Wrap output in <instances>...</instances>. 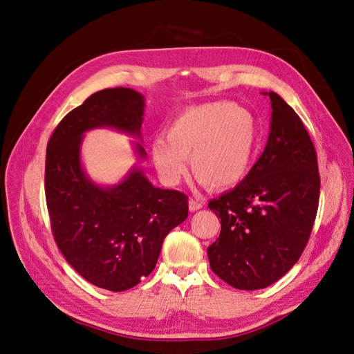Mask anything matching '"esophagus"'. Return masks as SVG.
Returning a JSON list of instances; mask_svg holds the SVG:
<instances>
[{
	"mask_svg": "<svg viewBox=\"0 0 354 354\" xmlns=\"http://www.w3.org/2000/svg\"><path fill=\"white\" fill-rule=\"evenodd\" d=\"M203 207L202 201H198V199H189V209L190 211H198Z\"/></svg>",
	"mask_w": 354,
	"mask_h": 354,
	"instance_id": "1",
	"label": "esophagus"
}]
</instances>
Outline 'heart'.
<instances>
[{
    "label": "heart",
    "instance_id": "heart-1",
    "mask_svg": "<svg viewBox=\"0 0 354 354\" xmlns=\"http://www.w3.org/2000/svg\"><path fill=\"white\" fill-rule=\"evenodd\" d=\"M259 127L251 112L232 102L194 106L171 121L167 138L151 145L153 164L168 185L192 171L211 190L238 186L252 168Z\"/></svg>",
    "mask_w": 354,
    "mask_h": 354
}]
</instances>
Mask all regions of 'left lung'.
I'll return each instance as SVG.
<instances>
[{"instance_id":"obj_1","label":"left lung","mask_w":354,"mask_h":354,"mask_svg":"<svg viewBox=\"0 0 354 354\" xmlns=\"http://www.w3.org/2000/svg\"><path fill=\"white\" fill-rule=\"evenodd\" d=\"M272 100L264 152L241 183L212 199L221 218L208 246L212 272L245 291L279 281L301 257L319 207L320 177L315 146L303 121L281 95Z\"/></svg>"}]
</instances>
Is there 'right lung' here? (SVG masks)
Wrapping results in <instances>:
<instances>
[{
	"label": "right lung",
	"instance_id": "right-lung-1",
	"mask_svg": "<svg viewBox=\"0 0 354 354\" xmlns=\"http://www.w3.org/2000/svg\"><path fill=\"white\" fill-rule=\"evenodd\" d=\"M145 97L131 88L91 94L56 127L47 145L46 199L51 232L85 281L120 292L155 269L167 234L187 218L183 192L155 187L134 167L121 183L95 185L81 165L82 136L108 127L140 138ZM138 158L146 156L140 143Z\"/></svg>",
	"mask_w": 354,
	"mask_h": 354
}]
</instances>
